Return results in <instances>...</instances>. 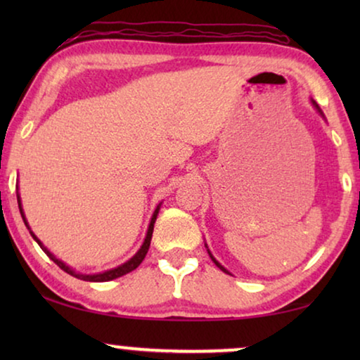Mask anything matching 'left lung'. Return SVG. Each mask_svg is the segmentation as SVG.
I'll use <instances>...</instances> for the list:
<instances>
[{
  "label": "left lung",
  "instance_id": "left-lung-1",
  "mask_svg": "<svg viewBox=\"0 0 360 360\" xmlns=\"http://www.w3.org/2000/svg\"><path fill=\"white\" fill-rule=\"evenodd\" d=\"M311 103H313V106H314V108H316V110L319 111V115H321V116H324V115H323V111H321V110H319V106L316 105V101H313V100H311ZM208 254H210V257H211V260H213V262H214L216 265H218V267H219L221 270H223V272H226V274H229V272H228V270H226V269L223 267V265H221V264L218 262V260H216V259L213 257V255H211V252H210V250H208Z\"/></svg>",
  "mask_w": 360,
  "mask_h": 360
}]
</instances>
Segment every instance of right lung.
Masks as SVG:
<instances>
[{"label": "right lung", "instance_id": "obj_1", "mask_svg": "<svg viewBox=\"0 0 360 360\" xmlns=\"http://www.w3.org/2000/svg\"><path fill=\"white\" fill-rule=\"evenodd\" d=\"M18 205H19V211H21V216H22V219H24V224L27 226L29 233H31V236L34 238V240H36V243H37L39 245H41L44 252H46V254L49 255V257H51V259L53 260V262H56V264L58 265V267H60L62 270H65L67 274H70V275H73V277H77V278H80V280H85V282H108V280H115V278H117V277H122V275L129 274V272H132V270H134V269L139 267L141 262H142V260H144V257H146L147 250H149L150 239H152V233H154V224H155L157 214H159V210H160V205H159V206H157V208H155L154 214H152V218H150V224H149V229H147V234H146L144 243H142L141 249L137 250L134 257H131L129 260H127V262H124V264L120 265V267H116V269L106 270V272L95 274V275H85V274H77L75 270L68 267V265L63 264L62 260H58V259L56 257V255H53L52 252H49V250H47L46 248H44V244L41 243V240H39V239L36 238V234L32 233L31 228H29V224H27V221H26V216H24V211H22V206H21V198H19V193H18Z\"/></svg>", "mask_w": 360, "mask_h": 360}]
</instances>
